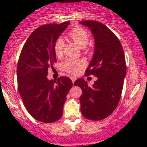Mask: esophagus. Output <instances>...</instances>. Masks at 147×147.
Returning a JSON list of instances; mask_svg holds the SVG:
<instances>
[{
  "mask_svg": "<svg viewBox=\"0 0 147 147\" xmlns=\"http://www.w3.org/2000/svg\"><path fill=\"white\" fill-rule=\"evenodd\" d=\"M70 79H71V80H72V83H74V82H75V81L76 80L77 78H75V77H70Z\"/></svg>",
  "mask_w": 147,
  "mask_h": 147,
  "instance_id": "obj_1",
  "label": "esophagus"
}]
</instances>
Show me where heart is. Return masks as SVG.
<instances>
[{
	"label": "heart",
	"instance_id": "obj_1",
	"mask_svg": "<svg viewBox=\"0 0 147 147\" xmlns=\"http://www.w3.org/2000/svg\"><path fill=\"white\" fill-rule=\"evenodd\" d=\"M69 37L72 40L82 48L88 45L89 34L85 30L82 28H76L72 30L69 33ZM65 42L63 38H60L56 40L54 44V51L57 57H60L63 53ZM83 60H77L74 59H67L63 64V67L66 72L70 74H76L80 72L81 68L84 66Z\"/></svg>",
	"mask_w": 147,
	"mask_h": 147
}]
</instances>
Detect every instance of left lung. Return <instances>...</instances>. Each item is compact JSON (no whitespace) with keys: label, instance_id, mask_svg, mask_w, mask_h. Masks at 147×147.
Returning <instances> with one entry per match:
<instances>
[{"label":"left lung","instance_id":"left-lung-1","mask_svg":"<svg viewBox=\"0 0 147 147\" xmlns=\"http://www.w3.org/2000/svg\"><path fill=\"white\" fill-rule=\"evenodd\" d=\"M90 30L94 40V50L85 75L97 78L92 87L83 78L74 85L82 90L80 97L82 115L87 119L98 121L107 117L119 103L126 76V62L122 46L117 37L98 21L80 22Z\"/></svg>","mask_w":147,"mask_h":147}]
</instances>
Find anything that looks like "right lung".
<instances>
[{
    "mask_svg": "<svg viewBox=\"0 0 147 147\" xmlns=\"http://www.w3.org/2000/svg\"><path fill=\"white\" fill-rule=\"evenodd\" d=\"M46 24L30 35L20 53L17 67L18 87L30 115L36 120L51 123L63 116L66 96L72 82L67 77L48 80V69L57 61L56 40L69 25Z\"/></svg>",
    "mask_w": 147,
    "mask_h": 147,
    "instance_id": "obj_1",
    "label": "right lung"
}]
</instances>
